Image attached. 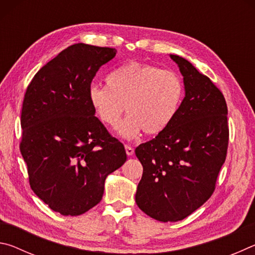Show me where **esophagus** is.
<instances>
[{
	"instance_id": "1",
	"label": "esophagus",
	"mask_w": 255,
	"mask_h": 255,
	"mask_svg": "<svg viewBox=\"0 0 255 255\" xmlns=\"http://www.w3.org/2000/svg\"><path fill=\"white\" fill-rule=\"evenodd\" d=\"M125 148H126V153H127L128 156H131V155L133 154V148L131 147V146L126 145V146H125Z\"/></svg>"
}]
</instances>
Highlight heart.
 <instances>
[{"label": "heart", "instance_id": "b5f03b06", "mask_svg": "<svg viewBox=\"0 0 255 255\" xmlns=\"http://www.w3.org/2000/svg\"><path fill=\"white\" fill-rule=\"evenodd\" d=\"M107 88L92 85L89 101L94 114L108 127L116 128L126 107L128 117L120 135L131 138L141 130L156 135L175 119L184 98V83L178 73L147 63L130 62L110 73Z\"/></svg>", "mask_w": 255, "mask_h": 255}]
</instances>
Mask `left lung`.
<instances>
[{
  "label": "left lung",
  "instance_id": "left-lung-1",
  "mask_svg": "<svg viewBox=\"0 0 255 255\" xmlns=\"http://www.w3.org/2000/svg\"><path fill=\"white\" fill-rule=\"evenodd\" d=\"M171 58L183 76L182 105L165 130L135 149L143 165L136 204L164 223L182 221L211 197L230 139L221 90L187 59Z\"/></svg>",
  "mask_w": 255,
  "mask_h": 255
}]
</instances>
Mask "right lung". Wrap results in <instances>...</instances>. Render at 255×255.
Segmentation results:
<instances>
[{
	"instance_id": "add662e5",
	"label": "right lung",
	"mask_w": 255,
	"mask_h": 255,
	"mask_svg": "<svg viewBox=\"0 0 255 255\" xmlns=\"http://www.w3.org/2000/svg\"><path fill=\"white\" fill-rule=\"evenodd\" d=\"M116 53L72 45L37 72L24 93L20 152L30 187L64 216L97 206L108 174L127 159L124 144L94 116L89 101L92 80Z\"/></svg>"
}]
</instances>
